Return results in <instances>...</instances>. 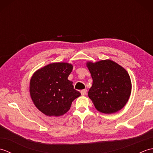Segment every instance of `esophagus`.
<instances>
[{
	"instance_id": "esophagus-1",
	"label": "esophagus",
	"mask_w": 153,
	"mask_h": 153,
	"mask_svg": "<svg viewBox=\"0 0 153 153\" xmlns=\"http://www.w3.org/2000/svg\"><path fill=\"white\" fill-rule=\"evenodd\" d=\"M87 89H83V90L81 91V94H82V95H83V96L86 95H87Z\"/></svg>"
}]
</instances>
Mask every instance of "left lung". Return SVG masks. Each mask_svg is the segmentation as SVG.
<instances>
[{"instance_id":"left-lung-1","label":"left lung","mask_w":153,"mask_h":153,"mask_svg":"<svg viewBox=\"0 0 153 153\" xmlns=\"http://www.w3.org/2000/svg\"><path fill=\"white\" fill-rule=\"evenodd\" d=\"M87 66L93 79L88 96L96 109L105 114L121 110L131 91L130 77L127 71L110 60L87 62Z\"/></svg>"}]
</instances>
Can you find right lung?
<instances>
[{"label":"right lung","instance_id":"1","mask_svg":"<svg viewBox=\"0 0 153 153\" xmlns=\"http://www.w3.org/2000/svg\"><path fill=\"white\" fill-rule=\"evenodd\" d=\"M73 66L53 63L37 70L30 81V95L34 105L48 116H59L70 110L73 100L81 95L68 79Z\"/></svg>","mask_w":153,"mask_h":153}]
</instances>
